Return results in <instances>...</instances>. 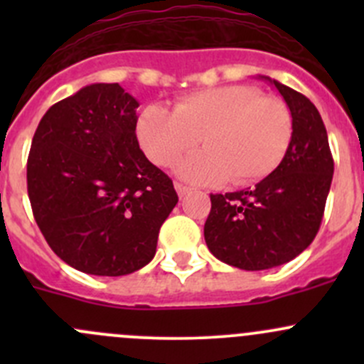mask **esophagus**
Segmentation results:
<instances>
[{"label": "esophagus", "mask_w": 364, "mask_h": 364, "mask_svg": "<svg viewBox=\"0 0 364 364\" xmlns=\"http://www.w3.org/2000/svg\"><path fill=\"white\" fill-rule=\"evenodd\" d=\"M174 188H176V192H178V196H179V197H185L186 193L190 192V188H188V186L181 185V183H176V185H174Z\"/></svg>", "instance_id": "1"}]
</instances>
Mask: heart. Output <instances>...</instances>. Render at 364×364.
Returning <instances> with one entry per match:
<instances>
[{"label": "heart", "instance_id": "obj_1", "mask_svg": "<svg viewBox=\"0 0 364 364\" xmlns=\"http://www.w3.org/2000/svg\"><path fill=\"white\" fill-rule=\"evenodd\" d=\"M292 132V114L284 100L241 84L185 95L172 112L146 105L135 121L139 146L161 167L176 164L203 137L208 148L178 165V174L197 185L227 178L248 185L266 178L287 155Z\"/></svg>", "mask_w": 364, "mask_h": 364}]
</instances>
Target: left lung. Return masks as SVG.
Instances as JSON below:
<instances>
[{
    "mask_svg": "<svg viewBox=\"0 0 364 364\" xmlns=\"http://www.w3.org/2000/svg\"><path fill=\"white\" fill-rule=\"evenodd\" d=\"M284 97L292 141L282 164L252 190L211 196L204 223L209 252L245 271L271 269L306 250L317 236L331 188L328 132L317 107L292 87L259 75Z\"/></svg>",
    "mask_w": 364,
    "mask_h": 364,
    "instance_id": "1",
    "label": "left lung"
}]
</instances>
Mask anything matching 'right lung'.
Here are the masks:
<instances>
[{"mask_svg":"<svg viewBox=\"0 0 364 364\" xmlns=\"http://www.w3.org/2000/svg\"><path fill=\"white\" fill-rule=\"evenodd\" d=\"M139 102L117 82L84 86L40 119L28 156V196L61 260L97 277L151 262L178 193L135 137Z\"/></svg>","mask_w":364,"mask_h":364,"instance_id":"1","label":"right lung"}]
</instances>
